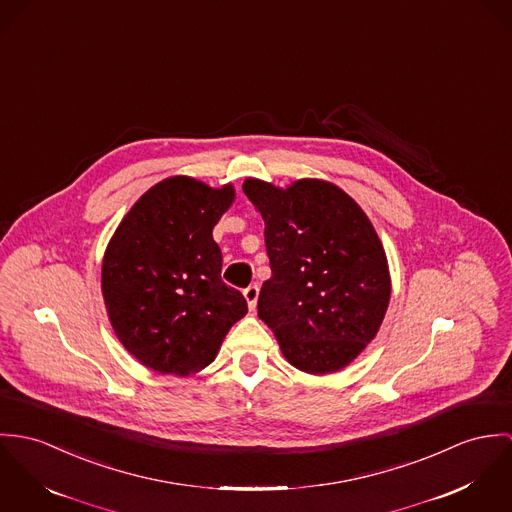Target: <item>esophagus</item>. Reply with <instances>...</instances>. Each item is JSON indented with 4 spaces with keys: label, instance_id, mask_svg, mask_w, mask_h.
<instances>
[{
    "label": "esophagus",
    "instance_id": "1",
    "mask_svg": "<svg viewBox=\"0 0 512 512\" xmlns=\"http://www.w3.org/2000/svg\"><path fill=\"white\" fill-rule=\"evenodd\" d=\"M243 296H245V300H247L249 310H255V306H257V298H259V286H257V284L247 286V288L243 290Z\"/></svg>",
    "mask_w": 512,
    "mask_h": 512
}]
</instances>
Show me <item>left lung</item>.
I'll list each match as a JSON object with an SVG mask.
<instances>
[{"label": "left lung", "instance_id": "obj_1", "mask_svg": "<svg viewBox=\"0 0 512 512\" xmlns=\"http://www.w3.org/2000/svg\"><path fill=\"white\" fill-rule=\"evenodd\" d=\"M243 192L263 216L273 271L259 292V318L296 369L340 371L377 336L391 300L377 231L357 202L326 180L279 188L247 178Z\"/></svg>", "mask_w": 512, "mask_h": 512}]
</instances>
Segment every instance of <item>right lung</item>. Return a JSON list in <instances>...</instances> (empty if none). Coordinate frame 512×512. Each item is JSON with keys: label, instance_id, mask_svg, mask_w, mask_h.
<instances>
[{"label": "right lung", "instance_id": "right-lung-1", "mask_svg": "<svg viewBox=\"0 0 512 512\" xmlns=\"http://www.w3.org/2000/svg\"><path fill=\"white\" fill-rule=\"evenodd\" d=\"M233 198L231 184L165 178L133 204L108 243L102 294L115 336L157 373L202 371L247 314L243 294L222 281L212 237Z\"/></svg>", "mask_w": 512, "mask_h": 512}]
</instances>
